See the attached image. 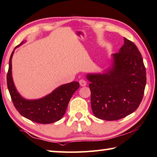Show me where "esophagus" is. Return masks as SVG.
<instances>
[{"label": "esophagus", "mask_w": 157, "mask_h": 157, "mask_svg": "<svg viewBox=\"0 0 157 157\" xmlns=\"http://www.w3.org/2000/svg\"><path fill=\"white\" fill-rule=\"evenodd\" d=\"M79 84H80L81 86H86V81L84 80V79H81V80L79 81Z\"/></svg>", "instance_id": "obj_1"}]
</instances>
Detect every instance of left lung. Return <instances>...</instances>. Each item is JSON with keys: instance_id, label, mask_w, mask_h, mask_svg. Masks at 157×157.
Here are the masks:
<instances>
[{"instance_id": "left-lung-1", "label": "left lung", "mask_w": 157, "mask_h": 157, "mask_svg": "<svg viewBox=\"0 0 157 157\" xmlns=\"http://www.w3.org/2000/svg\"><path fill=\"white\" fill-rule=\"evenodd\" d=\"M113 54L112 68L103 74H88L94 115L108 121L120 120L137 110L147 82L146 69L137 46L126 38Z\"/></svg>"}]
</instances>
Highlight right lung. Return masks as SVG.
Masks as SVG:
<instances>
[{"label": "right lung", "instance_id": "add662e5", "mask_svg": "<svg viewBox=\"0 0 157 157\" xmlns=\"http://www.w3.org/2000/svg\"><path fill=\"white\" fill-rule=\"evenodd\" d=\"M22 42L20 44H22ZM15 47V48H16ZM11 54L7 74V85L15 108L22 116L40 124H50L61 120L65 114L68 104L75 91L79 88L77 81L64 84L42 98L26 100L21 97L15 88L12 78Z\"/></svg>", "mask_w": 157, "mask_h": 157}]
</instances>
